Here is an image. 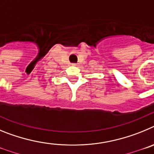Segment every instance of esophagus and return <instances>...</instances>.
<instances>
[{
	"label": "esophagus",
	"instance_id": "1",
	"mask_svg": "<svg viewBox=\"0 0 154 154\" xmlns=\"http://www.w3.org/2000/svg\"><path fill=\"white\" fill-rule=\"evenodd\" d=\"M78 65V63H72V65Z\"/></svg>",
	"mask_w": 154,
	"mask_h": 154
}]
</instances>
